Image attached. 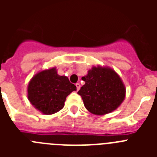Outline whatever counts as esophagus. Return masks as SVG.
Returning a JSON list of instances; mask_svg holds the SVG:
<instances>
[{
  "mask_svg": "<svg viewBox=\"0 0 157 157\" xmlns=\"http://www.w3.org/2000/svg\"><path fill=\"white\" fill-rule=\"evenodd\" d=\"M75 86H76V88H77V90H79V89H80V84H79V83H76Z\"/></svg>",
  "mask_w": 157,
  "mask_h": 157,
  "instance_id": "esophagus-1",
  "label": "esophagus"
}]
</instances>
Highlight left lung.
<instances>
[{"instance_id": "1", "label": "left lung", "mask_w": 157, "mask_h": 157, "mask_svg": "<svg viewBox=\"0 0 157 157\" xmlns=\"http://www.w3.org/2000/svg\"><path fill=\"white\" fill-rule=\"evenodd\" d=\"M78 92L86 109L95 115H105L116 110L125 98V87L115 71L107 67H94Z\"/></svg>"}]
</instances>
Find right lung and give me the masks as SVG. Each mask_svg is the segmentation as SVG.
Wrapping results in <instances>:
<instances>
[{
	"mask_svg": "<svg viewBox=\"0 0 157 157\" xmlns=\"http://www.w3.org/2000/svg\"><path fill=\"white\" fill-rule=\"evenodd\" d=\"M76 86L68 78L57 74L56 68L45 70L33 77L28 86V99L43 114L51 115L61 110L66 98Z\"/></svg>",
	"mask_w": 157,
	"mask_h": 157,
	"instance_id": "add662e5",
	"label": "right lung"
}]
</instances>
